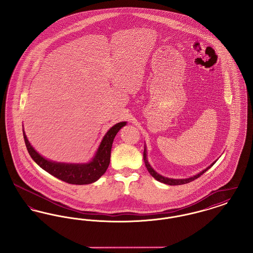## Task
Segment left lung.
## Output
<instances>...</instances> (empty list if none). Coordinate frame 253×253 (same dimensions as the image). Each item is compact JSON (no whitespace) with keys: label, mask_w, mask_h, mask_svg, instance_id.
<instances>
[{"label":"left lung","mask_w":253,"mask_h":253,"mask_svg":"<svg viewBox=\"0 0 253 253\" xmlns=\"http://www.w3.org/2000/svg\"><path fill=\"white\" fill-rule=\"evenodd\" d=\"M143 159H144L145 166L148 169V171L150 172V174L155 177L157 181L161 182V183H164V184H167V185H170V186H174V185H182V184H187V183H190L192 181L195 180L196 178H198L199 176H201L204 172H206L208 169L212 167V165L215 163L213 162L211 165H210L208 168L205 169L204 170L200 171L199 173H197L196 175L192 176L190 178H186V179H172V178H168V177H164L162 175H160L159 173H157V171L151 167V165L149 164L148 160H147V151H146V147H144V152H143Z\"/></svg>","instance_id":"8db88e82"}]
</instances>
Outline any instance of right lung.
<instances>
[{"instance_id":"add662e5","label":"right lung","mask_w":253,"mask_h":253,"mask_svg":"<svg viewBox=\"0 0 253 253\" xmlns=\"http://www.w3.org/2000/svg\"><path fill=\"white\" fill-rule=\"evenodd\" d=\"M124 125H126V122H120L114 125L104 135L94 158L89 163L84 164L58 163L45 159L37 153L29 143L24 130L23 132L27 151L30 157L41 168L66 183L74 185H86L96 182L106 171L110 164L111 149L114 138Z\"/></svg>"}]
</instances>
